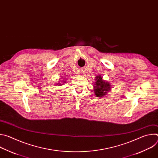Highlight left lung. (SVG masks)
I'll return each instance as SVG.
<instances>
[{"label":"left lung","mask_w":158,"mask_h":158,"mask_svg":"<svg viewBox=\"0 0 158 158\" xmlns=\"http://www.w3.org/2000/svg\"><path fill=\"white\" fill-rule=\"evenodd\" d=\"M95 81L93 87L94 94L96 97L102 98L110 92L111 85L109 82L103 80L102 77L99 75L95 77Z\"/></svg>","instance_id":"obj_1"}]
</instances>
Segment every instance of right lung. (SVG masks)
Wrapping results in <instances>:
<instances>
[{"mask_svg":"<svg viewBox=\"0 0 158 158\" xmlns=\"http://www.w3.org/2000/svg\"><path fill=\"white\" fill-rule=\"evenodd\" d=\"M63 77H62V79ZM67 79H64V78L62 79V81H61V82H59V83H57V84H56V85H57V86H60V85H63V84L64 83H65V81H66Z\"/></svg>","mask_w":158,"mask_h":158,"instance_id":"add662e5","label":"right lung"}]
</instances>
